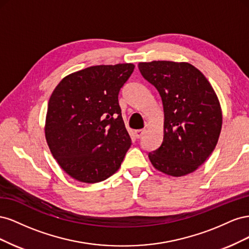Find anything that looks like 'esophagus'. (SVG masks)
Here are the masks:
<instances>
[{"label": "esophagus", "mask_w": 249, "mask_h": 249, "mask_svg": "<svg viewBox=\"0 0 249 249\" xmlns=\"http://www.w3.org/2000/svg\"><path fill=\"white\" fill-rule=\"evenodd\" d=\"M144 133H145V130H137L136 132H135V136H136V138L140 139V138H142L143 135H144Z\"/></svg>", "instance_id": "obj_1"}]
</instances>
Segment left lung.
Listing matches in <instances>:
<instances>
[{
    "instance_id": "1",
    "label": "left lung",
    "mask_w": 249,
    "mask_h": 249,
    "mask_svg": "<svg viewBox=\"0 0 249 249\" xmlns=\"http://www.w3.org/2000/svg\"><path fill=\"white\" fill-rule=\"evenodd\" d=\"M138 69L160 93L164 110L161 146L148 154L165 175L183 177L213 153L222 126L220 103L202 72L188 62H139Z\"/></svg>"
}]
</instances>
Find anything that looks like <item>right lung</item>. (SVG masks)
<instances>
[{
  "instance_id": "1",
  "label": "right lung",
  "mask_w": 249,
  "mask_h": 249,
  "mask_svg": "<svg viewBox=\"0 0 249 249\" xmlns=\"http://www.w3.org/2000/svg\"><path fill=\"white\" fill-rule=\"evenodd\" d=\"M135 65H95L72 72L53 91L44 133L59 166L93 184L119 169L132 141L118 104L119 90Z\"/></svg>"
}]
</instances>
